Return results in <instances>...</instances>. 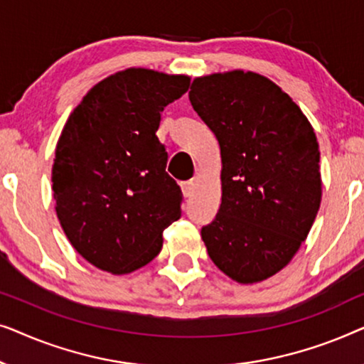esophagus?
Returning a JSON list of instances; mask_svg holds the SVG:
<instances>
[{"label":"esophagus","mask_w":364,"mask_h":364,"mask_svg":"<svg viewBox=\"0 0 364 364\" xmlns=\"http://www.w3.org/2000/svg\"><path fill=\"white\" fill-rule=\"evenodd\" d=\"M198 186V177H192L191 181L182 183V192L186 197H191Z\"/></svg>","instance_id":"esophagus-1"}]
</instances>
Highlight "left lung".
<instances>
[{
    "label": "left lung",
    "instance_id": "obj_1",
    "mask_svg": "<svg viewBox=\"0 0 364 364\" xmlns=\"http://www.w3.org/2000/svg\"><path fill=\"white\" fill-rule=\"evenodd\" d=\"M188 99L220 146L222 203L202 228L208 257L242 285L267 280L291 262L320 208L315 131L296 102L258 73L196 77Z\"/></svg>",
    "mask_w": 364,
    "mask_h": 364
}]
</instances>
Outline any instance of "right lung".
<instances>
[{"label": "right lung", "instance_id": "obj_1", "mask_svg": "<svg viewBox=\"0 0 364 364\" xmlns=\"http://www.w3.org/2000/svg\"><path fill=\"white\" fill-rule=\"evenodd\" d=\"M188 84L186 74L124 69L89 89L64 124L51 173L54 208L74 250L99 270L126 275L147 265L182 215L156 132L164 107Z\"/></svg>", "mask_w": 364, "mask_h": 364}]
</instances>
